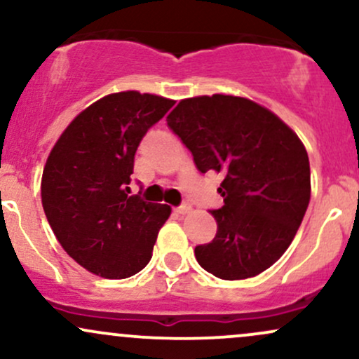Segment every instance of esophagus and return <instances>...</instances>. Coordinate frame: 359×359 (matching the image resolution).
I'll use <instances>...</instances> for the list:
<instances>
[{
	"mask_svg": "<svg viewBox=\"0 0 359 359\" xmlns=\"http://www.w3.org/2000/svg\"><path fill=\"white\" fill-rule=\"evenodd\" d=\"M191 211H192L191 204H182V205H179V208H175L177 214H189Z\"/></svg>",
	"mask_w": 359,
	"mask_h": 359,
	"instance_id": "1",
	"label": "esophagus"
}]
</instances>
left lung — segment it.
<instances>
[{
  "label": "left lung",
  "instance_id": "1",
  "mask_svg": "<svg viewBox=\"0 0 359 359\" xmlns=\"http://www.w3.org/2000/svg\"><path fill=\"white\" fill-rule=\"evenodd\" d=\"M167 125L199 172L222 175L217 233L196 246L197 262L222 280L255 277L285 253L311 201L306 147L285 123L246 97L182 100Z\"/></svg>",
  "mask_w": 359,
  "mask_h": 359
}]
</instances>
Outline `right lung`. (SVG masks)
<instances>
[{"label":"right lung","mask_w":359,"mask_h":359,"mask_svg":"<svg viewBox=\"0 0 359 359\" xmlns=\"http://www.w3.org/2000/svg\"><path fill=\"white\" fill-rule=\"evenodd\" d=\"M175 101L125 90L72 119L42 175V205L53 234L90 273L126 278L148 265L170 205L130 196L137 148Z\"/></svg>","instance_id":"obj_1"}]
</instances>
